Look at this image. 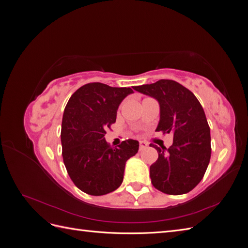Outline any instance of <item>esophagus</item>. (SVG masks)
I'll return each instance as SVG.
<instances>
[{"label": "esophagus", "mask_w": 248, "mask_h": 248, "mask_svg": "<svg viewBox=\"0 0 248 248\" xmlns=\"http://www.w3.org/2000/svg\"><path fill=\"white\" fill-rule=\"evenodd\" d=\"M147 147H148V144H147L146 141H144V140H140V150H144Z\"/></svg>", "instance_id": "obj_1"}]
</instances>
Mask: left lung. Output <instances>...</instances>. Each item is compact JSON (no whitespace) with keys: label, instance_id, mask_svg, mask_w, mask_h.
I'll use <instances>...</instances> for the list:
<instances>
[{"label":"left lung","instance_id":"1","mask_svg":"<svg viewBox=\"0 0 248 248\" xmlns=\"http://www.w3.org/2000/svg\"><path fill=\"white\" fill-rule=\"evenodd\" d=\"M133 89L158 101L156 131L174 134L169 149L150 145L158 152V159L150 167L153 186L172 196L189 192L204 177L211 157L210 128L201 103L188 89L170 79Z\"/></svg>","mask_w":248,"mask_h":248}]
</instances>
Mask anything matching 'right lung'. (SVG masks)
<instances>
[{"label": "right lung", "instance_id": "1", "mask_svg": "<svg viewBox=\"0 0 248 248\" xmlns=\"http://www.w3.org/2000/svg\"><path fill=\"white\" fill-rule=\"evenodd\" d=\"M131 88L91 82L72 94L64 109L61 141L63 160L77 187L91 196H103L122 184L125 164L139 151V141L127 140L118 148L106 140L117 110Z\"/></svg>", "mask_w": 248, "mask_h": 248}]
</instances>
